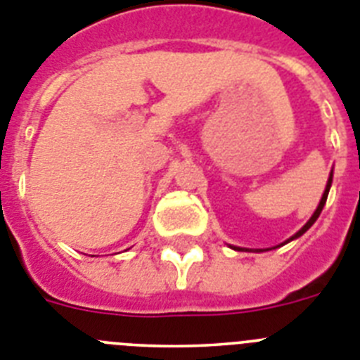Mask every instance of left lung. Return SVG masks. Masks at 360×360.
Segmentation results:
<instances>
[{
  "mask_svg": "<svg viewBox=\"0 0 360 360\" xmlns=\"http://www.w3.org/2000/svg\"><path fill=\"white\" fill-rule=\"evenodd\" d=\"M331 179H333V172H331L330 174V177H328V183H326V190H324V193H323V198H321V202H319V206H317V210L314 212V215H311L310 217V221H308V223L304 224V226L301 228V230H299V232L295 233V236H292L290 237L288 240H284L283 245H286V243H290V240H293V239H297V237H301L302 233L306 232V230H310V226L311 224L315 223V221H317V217L319 215H321V212H323V208H324V205H326V199H328V192H330V186H331ZM283 245H279V246H283ZM233 250H245V248H237V246H232ZM275 248H277V246H275ZM250 252H252V250H250ZM255 252H262V250H255Z\"/></svg>",
  "mask_w": 360,
  "mask_h": 360,
  "instance_id": "8db88e82",
  "label": "left lung"
}]
</instances>
